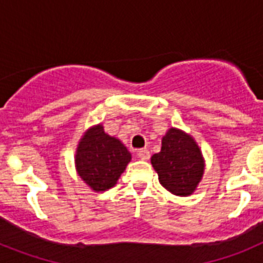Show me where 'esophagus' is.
I'll list each match as a JSON object with an SVG mask.
<instances>
[{
	"instance_id": "1",
	"label": "esophagus",
	"mask_w": 263,
	"mask_h": 263,
	"mask_svg": "<svg viewBox=\"0 0 263 263\" xmlns=\"http://www.w3.org/2000/svg\"><path fill=\"white\" fill-rule=\"evenodd\" d=\"M137 155H138L139 159H142V160L150 159V153H148V150H146V148H141V150H138V152H137Z\"/></svg>"
}]
</instances>
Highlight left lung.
<instances>
[{"label":"left lung","instance_id":"left-lung-1","mask_svg":"<svg viewBox=\"0 0 263 263\" xmlns=\"http://www.w3.org/2000/svg\"><path fill=\"white\" fill-rule=\"evenodd\" d=\"M159 183L176 196H190L196 191L205 168L203 154L190 134L170 127L162 138L160 152L152 157Z\"/></svg>","mask_w":263,"mask_h":263}]
</instances>
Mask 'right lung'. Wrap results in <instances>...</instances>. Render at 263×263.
Returning a JSON list of instances; mask_svg holds the SVG:
<instances>
[{
  "label": "right lung",
  "instance_id": "right-lung-1",
  "mask_svg": "<svg viewBox=\"0 0 263 263\" xmlns=\"http://www.w3.org/2000/svg\"><path fill=\"white\" fill-rule=\"evenodd\" d=\"M132 154L116 137L104 132L103 124L90 126L79 141L75 154L76 173L95 192L108 191L117 184Z\"/></svg>",
  "mask_w": 263,
  "mask_h": 263
}]
</instances>
